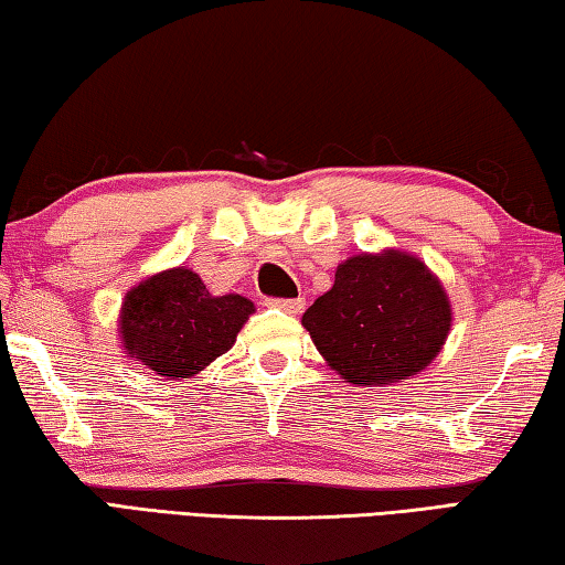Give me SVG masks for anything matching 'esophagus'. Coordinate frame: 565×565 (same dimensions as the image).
Instances as JSON below:
<instances>
[{"label": "esophagus", "instance_id": "1", "mask_svg": "<svg viewBox=\"0 0 565 565\" xmlns=\"http://www.w3.org/2000/svg\"><path fill=\"white\" fill-rule=\"evenodd\" d=\"M269 306H274V309H281L286 313H301L306 301L303 299H269Z\"/></svg>", "mask_w": 565, "mask_h": 565}]
</instances>
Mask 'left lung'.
Returning a JSON list of instances; mask_svg holds the SVG:
<instances>
[{"mask_svg":"<svg viewBox=\"0 0 565 565\" xmlns=\"http://www.w3.org/2000/svg\"><path fill=\"white\" fill-rule=\"evenodd\" d=\"M301 323L341 379L379 386L436 359L451 331V303L424 262L388 248L339 264L333 286Z\"/></svg>","mask_w":565,"mask_h":565,"instance_id":"1","label":"left lung"}]
</instances>
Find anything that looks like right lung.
<instances>
[{"label":"right lung","instance_id":"add662e5","mask_svg":"<svg viewBox=\"0 0 565 565\" xmlns=\"http://www.w3.org/2000/svg\"><path fill=\"white\" fill-rule=\"evenodd\" d=\"M254 313L238 294L212 296L184 266L149 276L121 303V343L134 361L164 379H189L234 347Z\"/></svg>","mask_w":565,"mask_h":565}]
</instances>
